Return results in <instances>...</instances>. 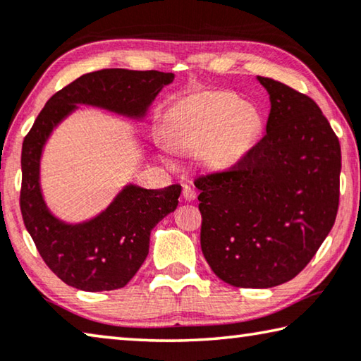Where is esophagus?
Returning <instances> with one entry per match:
<instances>
[{
    "label": "esophagus",
    "instance_id": "esophagus-1",
    "mask_svg": "<svg viewBox=\"0 0 361 361\" xmlns=\"http://www.w3.org/2000/svg\"><path fill=\"white\" fill-rule=\"evenodd\" d=\"M183 196H185L186 201L191 202V201H194V199L197 197V192L194 191L191 186H185V188H183Z\"/></svg>",
    "mask_w": 361,
    "mask_h": 361
}]
</instances>
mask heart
I'll use <instances>...</instances> for the list:
<instances>
[{
    "label": "heart",
    "instance_id": "obj_1",
    "mask_svg": "<svg viewBox=\"0 0 361 361\" xmlns=\"http://www.w3.org/2000/svg\"><path fill=\"white\" fill-rule=\"evenodd\" d=\"M239 102L228 94H214L185 106L169 123L170 145L181 152L197 149L214 137L207 159L215 165L231 164L252 135L254 120L238 112ZM167 164H173L165 157Z\"/></svg>",
    "mask_w": 361,
    "mask_h": 361
}]
</instances>
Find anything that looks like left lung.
Wrapping results in <instances>:
<instances>
[{
    "instance_id": "1",
    "label": "left lung",
    "mask_w": 361,
    "mask_h": 361,
    "mask_svg": "<svg viewBox=\"0 0 361 361\" xmlns=\"http://www.w3.org/2000/svg\"><path fill=\"white\" fill-rule=\"evenodd\" d=\"M257 80L271 104L265 136L231 170L194 185L212 271L234 288L265 289L304 270L333 228L341 145L312 98Z\"/></svg>"
}]
</instances>
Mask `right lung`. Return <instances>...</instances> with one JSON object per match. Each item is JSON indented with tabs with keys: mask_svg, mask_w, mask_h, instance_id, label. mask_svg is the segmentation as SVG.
I'll list each match as a JSON object with an SVG mask.
<instances>
[{
	"mask_svg": "<svg viewBox=\"0 0 361 361\" xmlns=\"http://www.w3.org/2000/svg\"><path fill=\"white\" fill-rule=\"evenodd\" d=\"M173 78V73L127 68L85 73L51 96L25 136L20 159L22 219L44 263L72 288L99 293L127 286L149 254L152 228L178 205L181 186L145 190L128 183L93 219L68 223L57 219L44 202L39 183L44 145L78 104L142 120Z\"/></svg>",
	"mask_w": 361,
	"mask_h": 361,
	"instance_id": "1",
	"label": "right lung"
}]
</instances>
